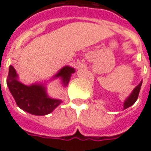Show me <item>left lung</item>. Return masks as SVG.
<instances>
[{"label":"left lung","instance_id":"left-lung-1","mask_svg":"<svg viewBox=\"0 0 151 151\" xmlns=\"http://www.w3.org/2000/svg\"><path fill=\"white\" fill-rule=\"evenodd\" d=\"M142 84V82H141L136 87L134 88V90L133 91V92L130 94L129 96L126 99V100L124 103V109H125V108L132 106L137 101V99L138 98V95H139Z\"/></svg>","mask_w":151,"mask_h":151}]
</instances>
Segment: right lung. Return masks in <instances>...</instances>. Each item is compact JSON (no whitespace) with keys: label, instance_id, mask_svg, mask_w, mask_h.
Segmentation results:
<instances>
[{"label":"right lung","instance_id":"obj_1","mask_svg":"<svg viewBox=\"0 0 151 151\" xmlns=\"http://www.w3.org/2000/svg\"><path fill=\"white\" fill-rule=\"evenodd\" d=\"M74 72L73 68L65 66L54 78H60L63 85L66 86ZM7 86L18 107L32 115H47L62 102L60 99L50 98L47 95L46 88L42 84H34L29 86L22 84L18 80V74L12 65L9 69Z\"/></svg>","mask_w":151,"mask_h":151}]
</instances>
